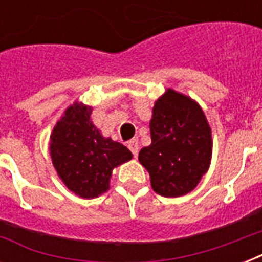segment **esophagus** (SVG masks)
I'll list each match as a JSON object with an SVG mask.
<instances>
[{
    "label": "esophagus",
    "instance_id": "obj_1",
    "mask_svg": "<svg viewBox=\"0 0 262 262\" xmlns=\"http://www.w3.org/2000/svg\"><path fill=\"white\" fill-rule=\"evenodd\" d=\"M127 148L130 149V152L133 155L137 156V154H139V141H137V139H133L130 140V141H127Z\"/></svg>",
    "mask_w": 262,
    "mask_h": 262
}]
</instances>
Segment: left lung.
<instances>
[{"label": "left lung", "mask_w": 262, "mask_h": 262, "mask_svg": "<svg viewBox=\"0 0 262 262\" xmlns=\"http://www.w3.org/2000/svg\"><path fill=\"white\" fill-rule=\"evenodd\" d=\"M152 143L139 154L152 189L164 197L187 194L207 172L212 155L211 127L201 107L172 90L156 100L149 122Z\"/></svg>", "instance_id": "8db88e82"}]
</instances>
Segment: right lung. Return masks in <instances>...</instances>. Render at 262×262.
Returning a JSON list of instances; mask_svg holds the SVG:
<instances>
[{
	"label": "right lung",
	"mask_w": 262,
	"mask_h": 262,
	"mask_svg": "<svg viewBox=\"0 0 262 262\" xmlns=\"http://www.w3.org/2000/svg\"><path fill=\"white\" fill-rule=\"evenodd\" d=\"M92 108L75 103L50 137L53 164L68 189L83 199L108 190L113 168L132 159L125 145L104 139L90 121Z\"/></svg>",
	"instance_id": "right-lung-1"
}]
</instances>
